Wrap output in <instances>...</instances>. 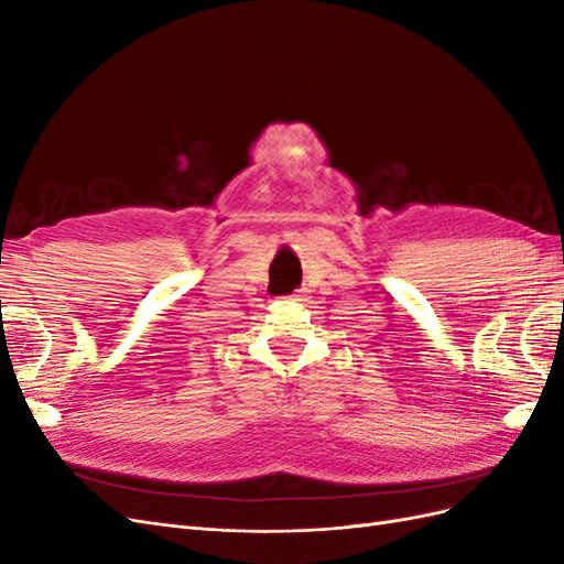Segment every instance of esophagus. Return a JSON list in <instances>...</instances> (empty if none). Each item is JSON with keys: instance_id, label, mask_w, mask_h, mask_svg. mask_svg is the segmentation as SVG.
<instances>
[{"instance_id": "esophagus-1", "label": "esophagus", "mask_w": 564, "mask_h": 564, "mask_svg": "<svg viewBox=\"0 0 564 564\" xmlns=\"http://www.w3.org/2000/svg\"><path fill=\"white\" fill-rule=\"evenodd\" d=\"M289 299H294V301H308V292H305V289H296V292L289 296Z\"/></svg>"}]
</instances>
